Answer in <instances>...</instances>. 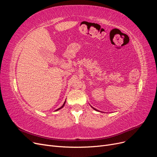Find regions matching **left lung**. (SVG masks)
Instances as JSON below:
<instances>
[{
    "instance_id": "left-lung-1",
    "label": "left lung",
    "mask_w": 157,
    "mask_h": 157,
    "mask_svg": "<svg viewBox=\"0 0 157 157\" xmlns=\"http://www.w3.org/2000/svg\"><path fill=\"white\" fill-rule=\"evenodd\" d=\"M92 108H93V107H92ZM93 109H94V110H96V111H98V110H97V109H94V108H93Z\"/></svg>"
}]
</instances>
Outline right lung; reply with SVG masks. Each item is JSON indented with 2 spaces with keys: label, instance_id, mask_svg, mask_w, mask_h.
<instances>
[{
  "label": "right lung",
  "instance_id": "add662e5",
  "mask_svg": "<svg viewBox=\"0 0 157 157\" xmlns=\"http://www.w3.org/2000/svg\"><path fill=\"white\" fill-rule=\"evenodd\" d=\"M65 102H64V103H63V105H62V106H61V107H59V108H58V109H56V111H58V110H59V109H61V108H63V106H64V105H65Z\"/></svg>",
  "mask_w": 157,
  "mask_h": 157
}]
</instances>
